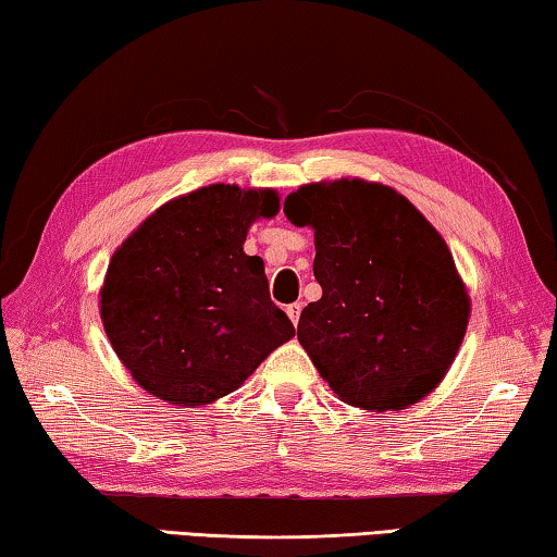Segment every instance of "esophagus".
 Listing matches in <instances>:
<instances>
[{"label": "esophagus", "instance_id": "1", "mask_svg": "<svg viewBox=\"0 0 557 557\" xmlns=\"http://www.w3.org/2000/svg\"><path fill=\"white\" fill-rule=\"evenodd\" d=\"M285 312L289 317V322L297 324L299 322V314H301V305H299V301H295V305H287Z\"/></svg>", "mask_w": 557, "mask_h": 557}]
</instances>
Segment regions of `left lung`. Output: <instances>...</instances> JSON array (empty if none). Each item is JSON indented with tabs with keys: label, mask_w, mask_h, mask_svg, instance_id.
<instances>
[{
	"label": "left lung",
	"mask_w": 557,
	"mask_h": 557,
	"mask_svg": "<svg viewBox=\"0 0 557 557\" xmlns=\"http://www.w3.org/2000/svg\"><path fill=\"white\" fill-rule=\"evenodd\" d=\"M314 228L322 299L301 309L297 338L338 398L403 410L445 379L469 322V295L430 221L395 188L338 178L285 199Z\"/></svg>",
	"instance_id": "obj_1"
}]
</instances>
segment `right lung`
Listing matches in <instances>:
<instances>
[{"label": "right lung", "mask_w": 557, "mask_h": 557, "mask_svg": "<svg viewBox=\"0 0 557 557\" xmlns=\"http://www.w3.org/2000/svg\"><path fill=\"white\" fill-rule=\"evenodd\" d=\"M277 211L272 188L211 184L164 203L115 250L102 326L149 395L209 405L295 336L270 299L262 258L243 252L252 221Z\"/></svg>", "instance_id": "1"}]
</instances>
